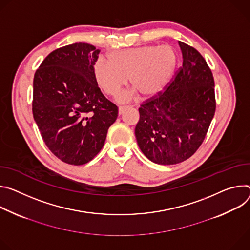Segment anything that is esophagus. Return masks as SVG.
Listing matches in <instances>:
<instances>
[{
    "label": "esophagus",
    "mask_w": 250,
    "mask_h": 250,
    "mask_svg": "<svg viewBox=\"0 0 250 250\" xmlns=\"http://www.w3.org/2000/svg\"><path fill=\"white\" fill-rule=\"evenodd\" d=\"M127 108H128V106H119V108H118V113H119V115L123 114L124 111H125Z\"/></svg>",
    "instance_id": "esophagus-1"
}]
</instances>
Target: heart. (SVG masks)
Here are the masks:
<instances>
[{"label": "heart", "mask_w": 250, "mask_h": 250, "mask_svg": "<svg viewBox=\"0 0 250 250\" xmlns=\"http://www.w3.org/2000/svg\"><path fill=\"white\" fill-rule=\"evenodd\" d=\"M109 60L98 58L92 67L95 81L103 92L116 95L129 78L136 91L143 97H151L167 85L176 67L177 55L170 45H146L111 52ZM134 91L119 94L118 100H130Z\"/></svg>", "instance_id": "heart-1"}]
</instances>
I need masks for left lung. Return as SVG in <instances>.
Wrapping results in <instances>:
<instances>
[{"instance_id":"obj_1","label":"left lung","mask_w":250,"mask_h":250,"mask_svg":"<svg viewBox=\"0 0 250 250\" xmlns=\"http://www.w3.org/2000/svg\"><path fill=\"white\" fill-rule=\"evenodd\" d=\"M183 64L164 92L143 101L135 128L143 154L160 165L186 161L204 142L215 112L214 80L203 55L179 42Z\"/></svg>"}]
</instances>
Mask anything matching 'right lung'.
I'll return each mask as SVG.
<instances>
[{
	"label": "right lung",
	"mask_w": 250,
	"mask_h": 250,
	"mask_svg": "<svg viewBox=\"0 0 250 250\" xmlns=\"http://www.w3.org/2000/svg\"><path fill=\"white\" fill-rule=\"evenodd\" d=\"M99 52L89 43L68 44L51 51L35 73L34 119L46 147L66 164L91 161L118 116L93 75Z\"/></svg>",
	"instance_id": "obj_1"
}]
</instances>
